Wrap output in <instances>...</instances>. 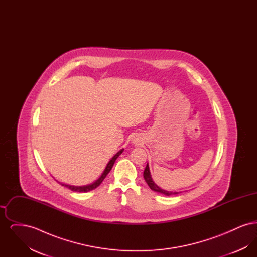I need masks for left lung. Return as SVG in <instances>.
Wrapping results in <instances>:
<instances>
[{"label":"left lung","mask_w":257,"mask_h":257,"mask_svg":"<svg viewBox=\"0 0 257 257\" xmlns=\"http://www.w3.org/2000/svg\"><path fill=\"white\" fill-rule=\"evenodd\" d=\"M144 178H145V180H146L147 185L149 186V188H150L152 191H154V192H157V193H160V194H163V195L168 196H171V195H177V194H179L178 192H174V193H172V192H167V191H165V190L159 188L156 184L154 183V182L152 181V178H151V175H150L148 164H147V167H146V170L144 171ZM180 193H181V192H180Z\"/></svg>","instance_id":"left-lung-1"}]
</instances>
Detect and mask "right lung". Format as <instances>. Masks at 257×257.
<instances>
[{
  "label": "right lung",
  "instance_id": "obj_1",
  "mask_svg": "<svg viewBox=\"0 0 257 257\" xmlns=\"http://www.w3.org/2000/svg\"><path fill=\"white\" fill-rule=\"evenodd\" d=\"M123 150L124 149H121V150H119L111 159L110 160V162L108 163V165H107V167H106V169H105V171L104 172L102 173V175L98 178L97 180L95 181V182H93L92 184H89V185H86V186H71V185H67V184H63L61 183V182H59V181H57L58 183L61 184V186H64V187H66V188H68L69 190H71V191H73V192H79V193H86V192H89V191H91V190H94V189H96L98 186L100 185V184L103 182V180L106 178V176L108 175V173L110 172V170H111V168H112V166H113V164H114V162H115V160L117 159L118 157H119V155L121 154L123 152Z\"/></svg>",
  "mask_w": 257,
  "mask_h": 257
}]
</instances>
